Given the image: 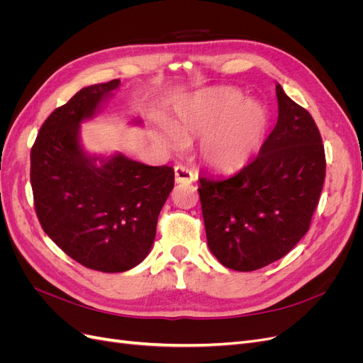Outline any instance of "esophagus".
<instances>
[{
    "label": "esophagus",
    "mask_w": 363,
    "mask_h": 363,
    "mask_svg": "<svg viewBox=\"0 0 363 363\" xmlns=\"http://www.w3.org/2000/svg\"><path fill=\"white\" fill-rule=\"evenodd\" d=\"M175 183H192L195 180V175L192 171L184 167H175Z\"/></svg>",
    "instance_id": "1"
}]
</instances>
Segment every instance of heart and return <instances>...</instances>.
<instances>
[{
  "instance_id": "1",
  "label": "heart",
  "mask_w": 363,
  "mask_h": 363,
  "mask_svg": "<svg viewBox=\"0 0 363 363\" xmlns=\"http://www.w3.org/2000/svg\"><path fill=\"white\" fill-rule=\"evenodd\" d=\"M268 128L265 107L233 89L216 87L184 100L177 108L174 127L160 128L157 136L174 151L183 150L191 138H203L200 152L207 167L238 172L257 157Z\"/></svg>"
}]
</instances>
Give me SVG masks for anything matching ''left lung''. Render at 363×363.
Returning <instances> with one entry per match:
<instances>
[{
  "mask_svg": "<svg viewBox=\"0 0 363 363\" xmlns=\"http://www.w3.org/2000/svg\"><path fill=\"white\" fill-rule=\"evenodd\" d=\"M279 119L259 156L228 179H200L207 245L224 267L255 271L286 256L307 233L325 179L311 113L276 84Z\"/></svg>",
  "mask_w": 363,
  "mask_h": 363,
  "instance_id": "1",
  "label": "left lung"
}]
</instances>
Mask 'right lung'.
Returning <instances> with one entry per match:
<instances>
[{
	"label": "right lung",
	"mask_w": 363,
	"mask_h": 363,
	"mask_svg": "<svg viewBox=\"0 0 363 363\" xmlns=\"http://www.w3.org/2000/svg\"><path fill=\"white\" fill-rule=\"evenodd\" d=\"M119 84L112 80L83 87L56 108L42 124L30 156L43 232L75 262L101 272L128 271L148 256L159 213L174 188L171 167L83 148L82 123L101 111Z\"/></svg>",
	"instance_id": "right-lung-1"
}]
</instances>
